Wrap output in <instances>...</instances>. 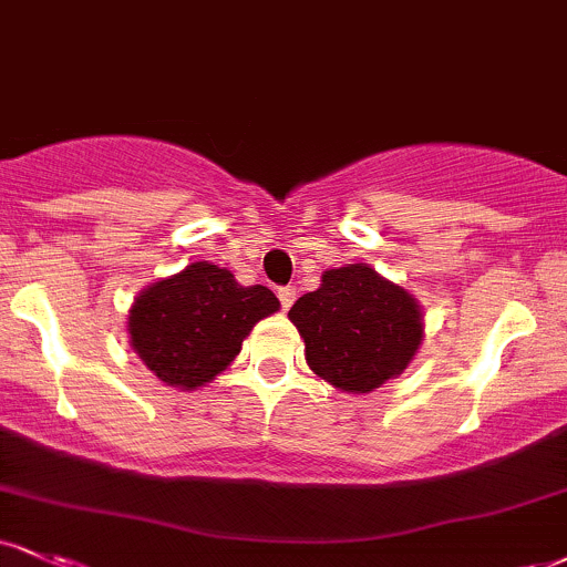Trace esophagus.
I'll return each mask as SVG.
<instances>
[{"label": "esophagus", "mask_w": 567, "mask_h": 567, "mask_svg": "<svg viewBox=\"0 0 567 567\" xmlns=\"http://www.w3.org/2000/svg\"><path fill=\"white\" fill-rule=\"evenodd\" d=\"M296 288H292V285H285V288H279L277 290V296H279V303H282V309H290L292 306V301H296Z\"/></svg>", "instance_id": "1"}]
</instances>
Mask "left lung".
<instances>
[{"instance_id": "8db88e82", "label": "left lung", "mask_w": 567, "mask_h": 567, "mask_svg": "<svg viewBox=\"0 0 567 567\" xmlns=\"http://www.w3.org/2000/svg\"><path fill=\"white\" fill-rule=\"evenodd\" d=\"M288 317L311 370L349 393H370L404 372L422 340L417 301L361 264L324 271L322 288L298 298Z\"/></svg>"}]
</instances>
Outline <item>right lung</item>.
<instances>
[{
    "label": "right lung",
    "instance_id": "obj_1",
    "mask_svg": "<svg viewBox=\"0 0 567 567\" xmlns=\"http://www.w3.org/2000/svg\"><path fill=\"white\" fill-rule=\"evenodd\" d=\"M277 309V296L264 285L243 288L227 269L197 261L136 298L128 336L147 370L193 391L227 370L258 319Z\"/></svg>",
    "mask_w": 567,
    "mask_h": 567
}]
</instances>
